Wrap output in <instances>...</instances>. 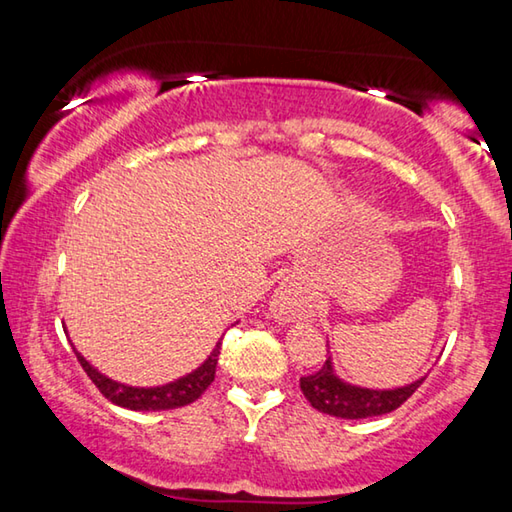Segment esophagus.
<instances>
[{
	"instance_id": "esophagus-1",
	"label": "esophagus",
	"mask_w": 512,
	"mask_h": 512,
	"mask_svg": "<svg viewBox=\"0 0 512 512\" xmlns=\"http://www.w3.org/2000/svg\"><path fill=\"white\" fill-rule=\"evenodd\" d=\"M305 307L307 300L296 284H282V287L273 293L271 309L277 320H284V323H287V320H296L298 316L305 314Z\"/></svg>"
}]
</instances>
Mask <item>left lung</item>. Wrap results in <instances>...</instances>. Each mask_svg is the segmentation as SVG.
Segmentation results:
<instances>
[{"mask_svg": "<svg viewBox=\"0 0 512 512\" xmlns=\"http://www.w3.org/2000/svg\"><path fill=\"white\" fill-rule=\"evenodd\" d=\"M422 381L424 377L402 388H393V391H372V388L345 384L343 379L336 377L332 361L327 359L325 366L314 375L300 377V391L320 413L345 420H361L400 409L418 391Z\"/></svg>", "mask_w": 512, "mask_h": 512, "instance_id": "8db88e82", "label": "left lung"}]
</instances>
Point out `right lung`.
I'll use <instances>...</instances> for the list:
<instances>
[{
  "instance_id": "add662e5",
  "label": "right lung",
  "mask_w": 512,
  "mask_h": 512,
  "mask_svg": "<svg viewBox=\"0 0 512 512\" xmlns=\"http://www.w3.org/2000/svg\"><path fill=\"white\" fill-rule=\"evenodd\" d=\"M221 343H216L214 352L207 357L201 368H196L189 375L180 377L171 384L155 386V388H135L119 384V381H112L106 375H101L97 368H92L88 361H85L79 352H76V359L81 361L83 370L88 372L92 384L99 388L101 395L110 400L112 404L124 406V409L131 411H167V409H180V406H187L196 402L198 397L205 393V388L212 384L216 375V361H219Z\"/></svg>"
}]
</instances>
